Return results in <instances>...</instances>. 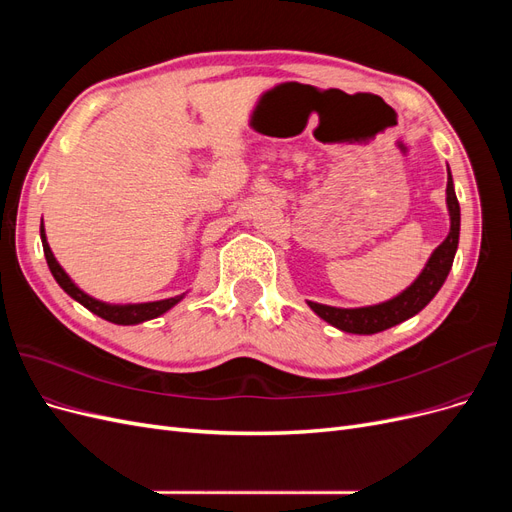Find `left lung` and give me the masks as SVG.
I'll return each instance as SVG.
<instances>
[{
	"label": "left lung",
	"mask_w": 512,
	"mask_h": 512,
	"mask_svg": "<svg viewBox=\"0 0 512 512\" xmlns=\"http://www.w3.org/2000/svg\"><path fill=\"white\" fill-rule=\"evenodd\" d=\"M446 209H448V218H451V230H448L446 239L436 247V250H433L427 265L423 267L421 273H418L416 280L406 290H401L397 297L382 301L378 305H365V307H333V305L307 301V305L312 307V312L318 314L324 322H329L331 327L344 333H354V335H374L416 316L433 297H436L438 290L446 282L448 271L453 267L457 245H459L461 211H459V200L455 194L451 170H448V181H446Z\"/></svg>",
	"instance_id": "8db88e82"
}]
</instances>
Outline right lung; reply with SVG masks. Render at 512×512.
Returning a JSON list of instances; mask_svg holds the SVG:
<instances>
[{"label": "right lung", "instance_id": "add662e5", "mask_svg": "<svg viewBox=\"0 0 512 512\" xmlns=\"http://www.w3.org/2000/svg\"><path fill=\"white\" fill-rule=\"evenodd\" d=\"M40 239H42V247H44V258H46V265H49L55 282L64 288V292H68L74 301H79L83 307H87L89 312H94L96 316L108 320V322H115V324H138V322H145V320H153L162 314H166L170 307H175L183 297V294H177V297H170V299H162V301H149V303H126V305H119V303H106L100 299L89 297L85 290H81L76 286L70 275L64 271V267L59 265L57 258L53 256L49 241H46V232H44V224H40Z\"/></svg>", "mask_w": 512, "mask_h": 512}]
</instances>
